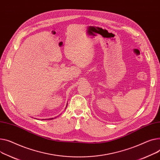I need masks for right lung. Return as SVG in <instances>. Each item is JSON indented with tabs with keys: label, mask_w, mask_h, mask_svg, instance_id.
<instances>
[{
	"label": "right lung",
	"mask_w": 160,
	"mask_h": 160,
	"mask_svg": "<svg viewBox=\"0 0 160 160\" xmlns=\"http://www.w3.org/2000/svg\"><path fill=\"white\" fill-rule=\"evenodd\" d=\"M68 105V104H67ZM66 107H67V106H66ZM53 118H49V119H43V120H52Z\"/></svg>",
	"instance_id": "obj_1"
}]
</instances>
